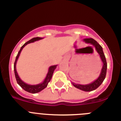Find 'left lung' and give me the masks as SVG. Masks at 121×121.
<instances>
[{"label": "left lung", "instance_id": "8db88e82", "mask_svg": "<svg viewBox=\"0 0 121 121\" xmlns=\"http://www.w3.org/2000/svg\"><path fill=\"white\" fill-rule=\"evenodd\" d=\"M84 41L86 42V43H90V44H91L94 47H95L96 50L98 54L100 56L101 60H102V63H103V66H102L101 72H100L99 78L96 80L93 81L92 83L86 84V85H81V84H77L74 83V82H72V84L75 86L76 88H78V89L85 91H93L96 89V88H98L101 85L103 81H104L105 76H106L107 64L105 56L104 53L103 52L102 47L95 39H92V38H87V39H84Z\"/></svg>", "mask_w": 121, "mask_h": 121}]
</instances>
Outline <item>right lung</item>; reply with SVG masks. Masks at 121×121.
<instances>
[{
	"label": "right lung",
	"mask_w": 121,
	"mask_h": 121,
	"mask_svg": "<svg viewBox=\"0 0 121 121\" xmlns=\"http://www.w3.org/2000/svg\"><path fill=\"white\" fill-rule=\"evenodd\" d=\"M42 39H43V38H41V37H34V38L31 39V40L26 42L25 43H24V44L22 46V47L21 48V50H19V51L18 52V54L16 56V60H15L14 64V71L15 77H16V79L17 84H19L24 90L26 91H28V92L29 93H37L40 92V91H42V90H43L45 88H46V87L47 86L48 82H50L51 78H52V76H53V73H54V70H55L56 68V67H57V65H53L50 67V68H49L48 69V73L47 74V76H46L45 79H44L43 82H42V83H40V84H37V85H28V84L25 83L23 81H22V80L21 79V78H19L17 73L16 65L17 60L18 58H19V56H20V54H21V52L22 51V49L23 48V47H24L26 45L28 44V43H32V42H34L37 41V40H39Z\"/></svg>",
	"instance_id": "add662e5"
}]
</instances>
